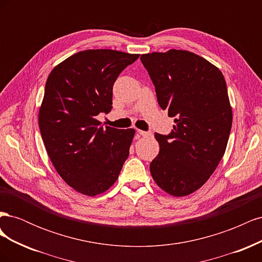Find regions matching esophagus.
Returning a JSON list of instances; mask_svg holds the SVG:
<instances>
[{"mask_svg": "<svg viewBox=\"0 0 262 262\" xmlns=\"http://www.w3.org/2000/svg\"><path fill=\"white\" fill-rule=\"evenodd\" d=\"M138 133L142 137H148V136H150V134H152L149 131H142V130H138Z\"/></svg>", "mask_w": 262, "mask_h": 262, "instance_id": "34e87169", "label": "esophagus"}]
</instances>
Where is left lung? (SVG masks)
Instances as JSON below:
<instances>
[{
  "label": "left lung",
  "instance_id": "1",
  "mask_svg": "<svg viewBox=\"0 0 262 262\" xmlns=\"http://www.w3.org/2000/svg\"><path fill=\"white\" fill-rule=\"evenodd\" d=\"M158 105L175 118L167 136L155 133L160 153L149 165L164 191L184 196L201 188L223 157L232 129V108L221 71L192 52L141 55Z\"/></svg>",
  "mask_w": 262,
  "mask_h": 262
}]
</instances>
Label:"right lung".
I'll return each instance as SVG.
<instances>
[{
    "instance_id": "right-lung-1",
    "label": "right lung",
    "mask_w": 262,
    "mask_h": 262,
    "mask_svg": "<svg viewBox=\"0 0 262 262\" xmlns=\"http://www.w3.org/2000/svg\"><path fill=\"white\" fill-rule=\"evenodd\" d=\"M140 54L109 49L77 52L55 67L46 83L39 128L50 160L69 186L94 196L120 173L136 130L102 126L113 108V87Z\"/></svg>"
}]
</instances>
